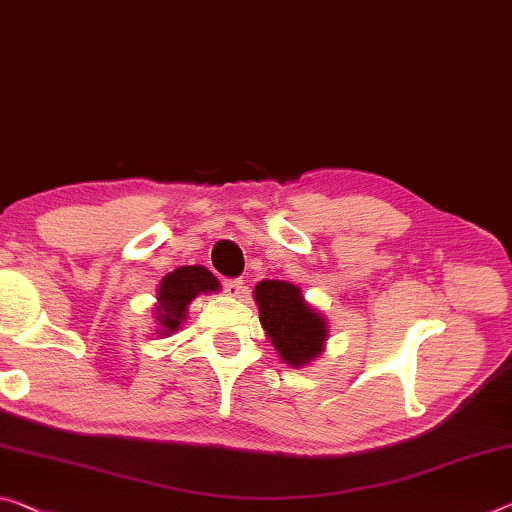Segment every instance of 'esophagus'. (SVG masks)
<instances>
[{"label":"esophagus","mask_w":512,"mask_h":512,"mask_svg":"<svg viewBox=\"0 0 512 512\" xmlns=\"http://www.w3.org/2000/svg\"><path fill=\"white\" fill-rule=\"evenodd\" d=\"M223 289L230 296L237 298V296L243 294V280L241 278H227V280H223Z\"/></svg>","instance_id":"34e87169"}]
</instances>
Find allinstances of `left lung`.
<instances>
[{"mask_svg": "<svg viewBox=\"0 0 512 512\" xmlns=\"http://www.w3.org/2000/svg\"><path fill=\"white\" fill-rule=\"evenodd\" d=\"M255 300L262 328L287 364L300 367L323 351L326 321L305 303L298 287L285 280H264L255 287Z\"/></svg>", "mask_w": 512, "mask_h": 512, "instance_id": "obj_1", "label": "left lung"}]
</instances>
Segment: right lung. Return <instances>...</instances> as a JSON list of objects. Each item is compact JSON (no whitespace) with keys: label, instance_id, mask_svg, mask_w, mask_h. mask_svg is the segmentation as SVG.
I'll return each mask as SVG.
<instances>
[{"label":"right lung","instance_id":"obj_1","mask_svg":"<svg viewBox=\"0 0 512 512\" xmlns=\"http://www.w3.org/2000/svg\"><path fill=\"white\" fill-rule=\"evenodd\" d=\"M218 280L205 266H180L161 280L157 298V321L161 326V335L175 332L186 316V305L198 294L216 291Z\"/></svg>","mask_w":512,"mask_h":512}]
</instances>
